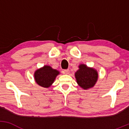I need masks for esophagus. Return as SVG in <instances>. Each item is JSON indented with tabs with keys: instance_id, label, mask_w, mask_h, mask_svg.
<instances>
[{
	"instance_id": "esophagus-1",
	"label": "esophagus",
	"mask_w": 129,
	"mask_h": 129,
	"mask_svg": "<svg viewBox=\"0 0 129 129\" xmlns=\"http://www.w3.org/2000/svg\"><path fill=\"white\" fill-rule=\"evenodd\" d=\"M69 72H70V70L69 69L64 70H63V73L66 74V75H68V74L69 73Z\"/></svg>"
}]
</instances>
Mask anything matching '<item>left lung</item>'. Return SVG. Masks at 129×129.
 <instances>
[{
	"label": "left lung",
	"mask_w": 129,
	"mask_h": 129,
	"mask_svg": "<svg viewBox=\"0 0 129 129\" xmlns=\"http://www.w3.org/2000/svg\"><path fill=\"white\" fill-rule=\"evenodd\" d=\"M78 67L79 69L75 72V76L79 86L84 90H88L94 87L98 79L96 70L88 67L84 63L80 64Z\"/></svg>",
	"instance_id": "obj_1"
}]
</instances>
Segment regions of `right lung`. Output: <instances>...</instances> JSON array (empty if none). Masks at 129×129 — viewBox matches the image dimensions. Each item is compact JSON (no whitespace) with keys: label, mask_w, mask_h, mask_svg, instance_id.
I'll use <instances>...</instances> for the list:
<instances>
[{"label":"right lung","mask_w":129,"mask_h":129,"mask_svg":"<svg viewBox=\"0 0 129 129\" xmlns=\"http://www.w3.org/2000/svg\"><path fill=\"white\" fill-rule=\"evenodd\" d=\"M60 72L53 69L50 66H44L36 70L34 73V78L36 83L44 88H48L55 81Z\"/></svg>","instance_id":"add662e5"}]
</instances>
